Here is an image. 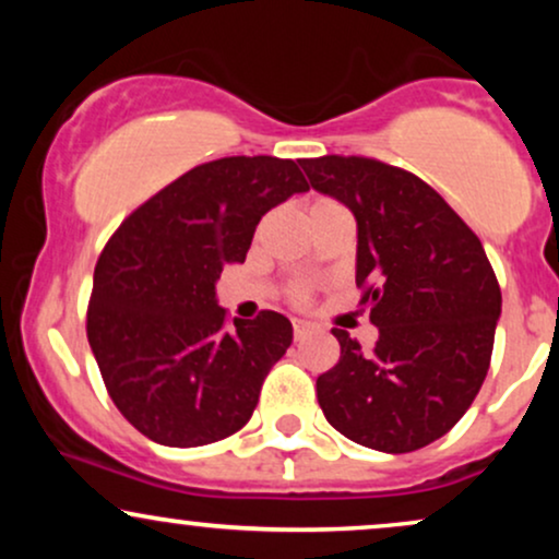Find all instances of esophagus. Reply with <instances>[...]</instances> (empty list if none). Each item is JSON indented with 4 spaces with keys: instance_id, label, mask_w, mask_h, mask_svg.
Segmentation results:
<instances>
[{
    "instance_id": "1",
    "label": "esophagus",
    "mask_w": 559,
    "mask_h": 559,
    "mask_svg": "<svg viewBox=\"0 0 559 559\" xmlns=\"http://www.w3.org/2000/svg\"><path fill=\"white\" fill-rule=\"evenodd\" d=\"M292 331H294V338H297V342H299V338H305L307 333H310V325L301 323V320H294V323H292Z\"/></svg>"
}]
</instances>
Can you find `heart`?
<instances>
[{"label": "heart", "instance_id": "heart-1", "mask_svg": "<svg viewBox=\"0 0 559 559\" xmlns=\"http://www.w3.org/2000/svg\"><path fill=\"white\" fill-rule=\"evenodd\" d=\"M333 210H342V204L331 197H312L310 204H307L310 221H318V217L329 215ZM310 297H312V286L307 284V281H294V284L288 286V299H292L294 305H305V301H310Z\"/></svg>", "mask_w": 559, "mask_h": 559}]
</instances>
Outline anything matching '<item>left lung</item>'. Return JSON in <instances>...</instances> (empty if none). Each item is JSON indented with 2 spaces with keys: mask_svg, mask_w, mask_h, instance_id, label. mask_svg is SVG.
<instances>
[{
  "mask_svg": "<svg viewBox=\"0 0 559 559\" xmlns=\"http://www.w3.org/2000/svg\"><path fill=\"white\" fill-rule=\"evenodd\" d=\"M312 189L357 217V288L373 349L333 329L318 376L325 420L357 444L404 454L441 439L489 373L502 292L480 239L415 173L360 155L301 159Z\"/></svg>",
  "mask_w": 559,
  "mask_h": 559,
  "instance_id": "obj_1",
  "label": "left lung"
}]
</instances>
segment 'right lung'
I'll return each mask as SVG.
<instances>
[{"instance_id": "1", "label": "right lung", "mask_w": 559, "mask_h": 559, "mask_svg": "<svg viewBox=\"0 0 559 559\" xmlns=\"http://www.w3.org/2000/svg\"><path fill=\"white\" fill-rule=\"evenodd\" d=\"M307 189L294 159L221 157L139 204L105 243L86 336L115 407L146 439L204 447L252 418L292 323L262 310L230 325L215 281L247 258L260 217Z\"/></svg>"}]
</instances>
